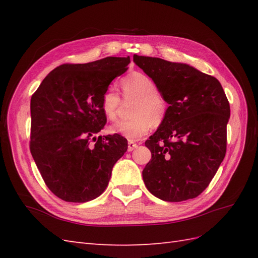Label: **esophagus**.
<instances>
[{"label": "esophagus", "instance_id": "34e87169", "mask_svg": "<svg viewBox=\"0 0 258 258\" xmlns=\"http://www.w3.org/2000/svg\"><path fill=\"white\" fill-rule=\"evenodd\" d=\"M139 145L136 144V143H134V142H132V141H130L128 143H127V150H128V152H131V151H133V150H135L136 147H138Z\"/></svg>", "mask_w": 258, "mask_h": 258}]
</instances>
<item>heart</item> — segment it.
Masks as SVG:
<instances>
[{"label":"heart","mask_w":258,"mask_h":258,"mask_svg":"<svg viewBox=\"0 0 258 258\" xmlns=\"http://www.w3.org/2000/svg\"><path fill=\"white\" fill-rule=\"evenodd\" d=\"M124 98H136L132 108L131 119H123L114 123L109 132L124 136L130 141L141 140L150 132L152 125L163 123L167 114V102L157 85L150 76L141 72H133L120 81ZM102 109L108 119H115L120 105L118 93L109 87L102 95Z\"/></svg>","instance_id":"1"}]
</instances>
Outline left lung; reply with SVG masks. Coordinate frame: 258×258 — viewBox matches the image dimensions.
Masks as SVG:
<instances>
[{
    "label": "left lung",
    "instance_id": "left-lung-1",
    "mask_svg": "<svg viewBox=\"0 0 258 258\" xmlns=\"http://www.w3.org/2000/svg\"><path fill=\"white\" fill-rule=\"evenodd\" d=\"M134 63L155 82L169 106L165 119L145 142L152 160L145 186L157 199H195L215 176L226 154L231 108L214 76L184 63L134 54Z\"/></svg>",
    "mask_w": 258,
    "mask_h": 258
}]
</instances>
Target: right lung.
Returning <instances> with one entry per match:
<instances>
[{
  "mask_svg": "<svg viewBox=\"0 0 258 258\" xmlns=\"http://www.w3.org/2000/svg\"><path fill=\"white\" fill-rule=\"evenodd\" d=\"M130 62L127 56L59 65L32 95L31 154L58 199H96L107 187L114 164L127 151L123 136L96 134L106 124L103 93L127 71Z\"/></svg>",
  "mask_w": 258,
  "mask_h": 258,
  "instance_id": "1",
  "label": "right lung"
}]
</instances>
